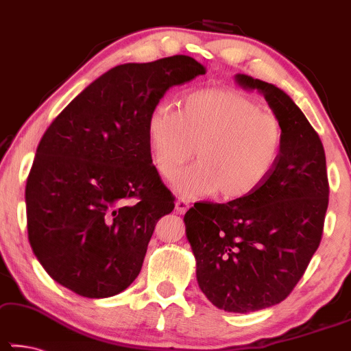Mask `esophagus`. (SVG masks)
<instances>
[{"instance_id":"34e87169","label":"esophagus","mask_w":351,"mask_h":351,"mask_svg":"<svg viewBox=\"0 0 351 351\" xmlns=\"http://www.w3.org/2000/svg\"><path fill=\"white\" fill-rule=\"evenodd\" d=\"M188 209H190V201H186V199H184V197H180V199H177L176 201V210H177V213H185Z\"/></svg>"}]
</instances>
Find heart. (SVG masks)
Returning a JSON list of instances; mask_svg holds the SVG:
<instances>
[{"instance_id": "b5f03b06", "label": "heart", "mask_w": 351, "mask_h": 351, "mask_svg": "<svg viewBox=\"0 0 351 351\" xmlns=\"http://www.w3.org/2000/svg\"><path fill=\"white\" fill-rule=\"evenodd\" d=\"M152 165L174 177L196 149L197 163L182 171L174 188L185 197L218 191L225 199L252 195L276 169L285 130L258 101L236 90L202 88L188 93L180 110L154 106L147 117Z\"/></svg>"}]
</instances>
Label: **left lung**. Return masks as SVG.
Here are the masks:
<instances>
[{
	"label": "left lung",
	"mask_w": 351,
	"mask_h": 351,
	"mask_svg": "<svg viewBox=\"0 0 351 351\" xmlns=\"http://www.w3.org/2000/svg\"><path fill=\"white\" fill-rule=\"evenodd\" d=\"M234 79L282 121V158L252 195L197 202L184 221L201 291L221 311L248 313L282 302L301 280L322 241L329 185L322 141L296 103L264 80Z\"/></svg>",
	"instance_id": "obj_1"
}]
</instances>
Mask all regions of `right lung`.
<instances>
[{"mask_svg":"<svg viewBox=\"0 0 351 351\" xmlns=\"http://www.w3.org/2000/svg\"><path fill=\"white\" fill-rule=\"evenodd\" d=\"M201 74L206 66L186 55L119 64L44 133L25 188L28 239L62 287L110 298L139 276L156 221L174 209L152 165L147 117L171 87Z\"/></svg>","mask_w":351,"mask_h":351,"instance_id":"1","label":"right lung"}]
</instances>
